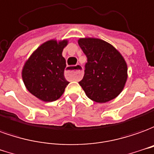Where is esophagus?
Returning <instances> with one entry per match:
<instances>
[{
    "mask_svg": "<svg viewBox=\"0 0 154 154\" xmlns=\"http://www.w3.org/2000/svg\"><path fill=\"white\" fill-rule=\"evenodd\" d=\"M66 76L69 79L73 80H79L83 76V68L80 65H76L74 69H67L66 70Z\"/></svg>",
    "mask_w": 154,
    "mask_h": 154,
    "instance_id": "esophagus-1",
    "label": "esophagus"
}]
</instances>
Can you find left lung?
Masks as SVG:
<instances>
[{"instance_id":"1","label":"left lung","mask_w":154,"mask_h":154,"mask_svg":"<svg viewBox=\"0 0 154 154\" xmlns=\"http://www.w3.org/2000/svg\"><path fill=\"white\" fill-rule=\"evenodd\" d=\"M78 44L88 59L79 82L88 98L103 103L119 96L128 79L127 63L120 52L98 38H79Z\"/></svg>"}]
</instances>
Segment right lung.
Listing matches in <instances>:
<instances>
[{
    "label": "right lung",
    "instance_id": "1",
    "mask_svg": "<svg viewBox=\"0 0 154 154\" xmlns=\"http://www.w3.org/2000/svg\"><path fill=\"white\" fill-rule=\"evenodd\" d=\"M68 43L66 39L47 40L24 64L21 71L24 85L31 94L41 101L57 100L69 85L64 75L66 63L62 56Z\"/></svg>",
    "mask_w": 154,
    "mask_h": 154
}]
</instances>
